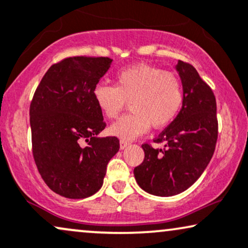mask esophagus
Returning a JSON list of instances; mask_svg holds the SVG:
<instances>
[{
	"instance_id": "34e87169",
	"label": "esophagus",
	"mask_w": 248,
	"mask_h": 248,
	"mask_svg": "<svg viewBox=\"0 0 248 248\" xmlns=\"http://www.w3.org/2000/svg\"><path fill=\"white\" fill-rule=\"evenodd\" d=\"M129 140H120V149L121 150H124L127 146H129Z\"/></svg>"
}]
</instances>
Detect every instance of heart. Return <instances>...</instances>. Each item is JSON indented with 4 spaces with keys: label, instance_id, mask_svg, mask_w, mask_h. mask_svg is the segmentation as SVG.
Segmentation results:
<instances>
[{
    "label": "heart",
    "instance_id": "obj_1",
    "mask_svg": "<svg viewBox=\"0 0 248 248\" xmlns=\"http://www.w3.org/2000/svg\"><path fill=\"white\" fill-rule=\"evenodd\" d=\"M93 96L108 119L117 118L130 102V113L108 129L111 135L126 140L146 133L150 124L155 129L166 127L177 117L184 102L183 86L178 77L146 64L133 65L118 72L115 87L97 84Z\"/></svg>",
    "mask_w": 248,
    "mask_h": 248
}]
</instances>
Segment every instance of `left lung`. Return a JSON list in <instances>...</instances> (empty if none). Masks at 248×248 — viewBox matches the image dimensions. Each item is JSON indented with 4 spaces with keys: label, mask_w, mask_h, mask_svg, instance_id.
<instances>
[{
    "label": "left lung",
    "mask_w": 248,
    "mask_h": 248,
    "mask_svg": "<svg viewBox=\"0 0 248 248\" xmlns=\"http://www.w3.org/2000/svg\"><path fill=\"white\" fill-rule=\"evenodd\" d=\"M183 86L184 102L177 117L153 140L164 149L143 144L144 160L134 169L140 189L170 197L192 186L211 161L217 140L216 101L212 89L192 65L175 66Z\"/></svg>",
    "instance_id": "obj_1"
}]
</instances>
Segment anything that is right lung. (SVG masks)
Here are the masks:
<instances>
[{
    "label": "right lung",
    "mask_w": 248,
    "mask_h": 248,
    "mask_svg": "<svg viewBox=\"0 0 248 248\" xmlns=\"http://www.w3.org/2000/svg\"><path fill=\"white\" fill-rule=\"evenodd\" d=\"M111 64L108 57L62 59L46 71L31 103L36 167L46 186L65 198L95 194L120 149L117 137L98 136L106 124L93 96Z\"/></svg>",
    "instance_id": "1"
}]
</instances>
